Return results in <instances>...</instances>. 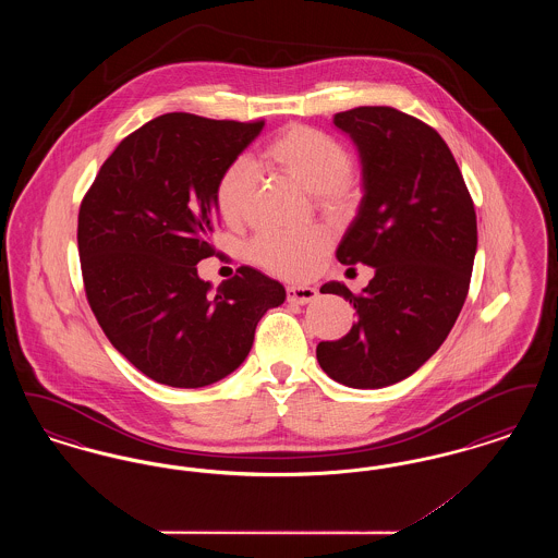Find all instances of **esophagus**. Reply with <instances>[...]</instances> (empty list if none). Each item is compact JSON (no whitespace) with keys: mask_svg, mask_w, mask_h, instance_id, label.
<instances>
[{"mask_svg":"<svg viewBox=\"0 0 558 558\" xmlns=\"http://www.w3.org/2000/svg\"><path fill=\"white\" fill-rule=\"evenodd\" d=\"M318 296V291L314 287H287V299L289 303L296 305H307Z\"/></svg>","mask_w":558,"mask_h":558,"instance_id":"34e87169","label":"esophagus"}]
</instances>
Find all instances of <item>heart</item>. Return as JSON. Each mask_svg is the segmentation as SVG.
<instances>
[{
    "label": "heart",
    "mask_w": 558,
    "mask_h": 558,
    "mask_svg": "<svg viewBox=\"0 0 558 558\" xmlns=\"http://www.w3.org/2000/svg\"><path fill=\"white\" fill-rule=\"evenodd\" d=\"M266 159L294 182L316 192L326 213H345L360 194V173L345 144L314 125L292 123L276 133L264 150ZM259 171L246 157L230 160L215 184V207L223 221L240 223L255 201ZM330 232L307 228L301 232L262 230L248 244V257L269 274L289 280L310 278L330 248Z\"/></svg>",
    "instance_id": "1"
}]
</instances>
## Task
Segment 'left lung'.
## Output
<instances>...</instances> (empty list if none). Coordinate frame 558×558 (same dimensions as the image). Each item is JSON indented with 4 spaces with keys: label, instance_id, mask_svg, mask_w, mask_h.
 Wrapping results in <instances>:
<instances>
[{
    "label": "left lung",
    "instance_id": "1",
    "mask_svg": "<svg viewBox=\"0 0 558 558\" xmlns=\"http://www.w3.org/2000/svg\"><path fill=\"white\" fill-rule=\"evenodd\" d=\"M364 165L362 207L337 248L374 278L360 294L341 282L319 292L353 303L355 324L316 355L330 378L380 389L418 371L450 335L471 284L477 215L448 144L425 121L393 107L337 112Z\"/></svg>",
    "mask_w": 558,
    "mask_h": 558
}]
</instances>
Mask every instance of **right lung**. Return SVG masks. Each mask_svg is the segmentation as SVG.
I'll use <instances>...</instances> for the list:
<instances>
[{"label": "right lung", "instance_id": "right-lung-1", "mask_svg": "<svg viewBox=\"0 0 558 558\" xmlns=\"http://www.w3.org/2000/svg\"><path fill=\"white\" fill-rule=\"evenodd\" d=\"M266 121L167 112L121 140L80 207L87 303L112 347L160 385L196 389L236 371L257 322L284 303L248 266L217 291L196 264L215 255V184Z\"/></svg>", "mask_w": 558, "mask_h": 558}]
</instances>
